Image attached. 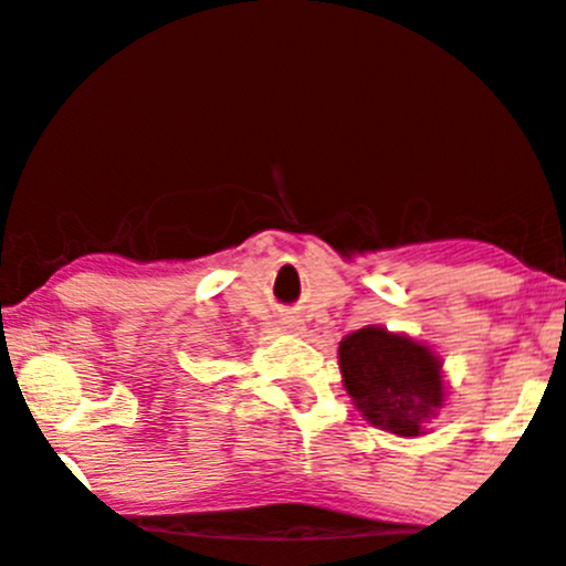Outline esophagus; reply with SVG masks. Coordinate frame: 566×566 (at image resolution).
Here are the masks:
<instances>
[{
  "label": "esophagus",
  "mask_w": 566,
  "mask_h": 566,
  "mask_svg": "<svg viewBox=\"0 0 566 566\" xmlns=\"http://www.w3.org/2000/svg\"><path fill=\"white\" fill-rule=\"evenodd\" d=\"M282 326H284V329H287V332H295V335H301V332H303V324L297 322L295 316H284V318H282Z\"/></svg>",
  "instance_id": "1"
}]
</instances>
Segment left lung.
<instances>
[{
	"label": "left lung",
	"mask_w": 566,
	"mask_h": 566,
	"mask_svg": "<svg viewBox=\"0 0 566 566\" xmlns=\"http://www.w3.org/2000/svg\"><path fill=\"white\" fill-rule=\"evenodd\" d=\"M337 358L360 417L379 430L419 438L446 406L442 358L413 337L369 324L343 337Z\"/></svg>",
	"instance_id": "1"
}]
</instances>
